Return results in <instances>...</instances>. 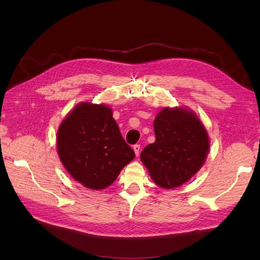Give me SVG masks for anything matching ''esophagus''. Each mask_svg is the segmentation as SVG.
Returning <instances> with one entry per match:
<instances>
[{
  "instance_id": "34e87169",
  "label": "esophagus",
  "mask_w": 260,
  "mask_h": 260,
  "mask_svg": "<svg viewBox=\"0 0 260 260\" xmlns=\"http://www.w3.org/2000/svg\"><path fill=\"white\" fill-rule=\"evenodd\" d=\"M133 151H135V153H136L137 156H139V155H140V151H141V145H140V144L133 145Z\"/></svg>"
}]
</instances>
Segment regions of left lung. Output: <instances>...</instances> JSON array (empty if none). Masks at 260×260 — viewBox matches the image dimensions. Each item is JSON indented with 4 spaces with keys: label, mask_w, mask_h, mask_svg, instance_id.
Returning a JSON list of instances; mask_svg holds the SVG:
<instances>
[{
    "label": "left lung",
    "mask_w": 260,
    "mask_h": 260,
    "mask_svg": "<svg viewBox=\"0 0 260 260\" xmlns=\"http://www.w3.org/2000/svg\"><path fill=\"white\" fill-rule=\"evenodd\" d=\"M156 140L141 153V160L156 184L174 188L198 172L208 154L209 138L195 113L162 108L154 120Z\"/></svg>",
    "instance_id": "left-lung-1"
}]
</instances>
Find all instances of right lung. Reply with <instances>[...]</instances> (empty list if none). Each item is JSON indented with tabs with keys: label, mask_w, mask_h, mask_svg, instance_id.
Here are the masks:
<instances>
[{
	"label": "right lung",
	"mask_w": 260,
	"mask_h": 260,
	"mask_svg": "<svg viewBox=\"0 0 260 260\" xmlns=\"http://www.w3.org/2000/svg\"><path fill=\"white\" fill-rule=\"evenodd\" d=\"M57 152L69 175L92 190L111 185L135 158L112 108L103 104L80 103L68 114L58 128Z\"/></svg>",
	"instance_id": "obj_1"
}]
</instances>
